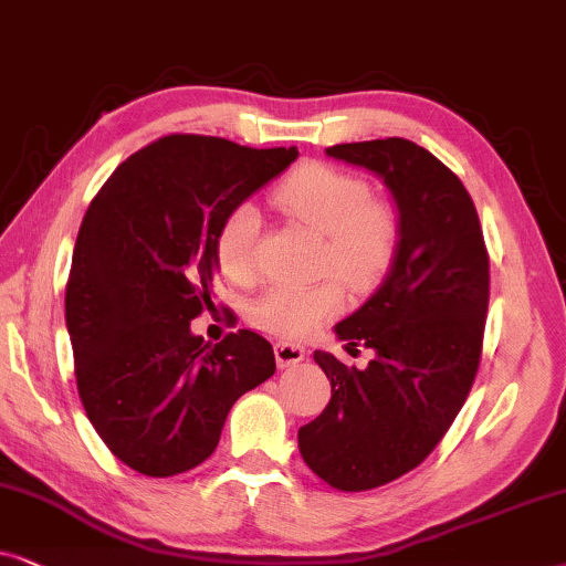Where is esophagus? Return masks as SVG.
Returning <instances> with one entry per match:
<instances>
[{"mask_svg": "<svg viewBox=\"0 0 566 566\" xmlns=\"http://www.w3.org/2000/svg\"><path fill=\"white\" fill-rule=\"evenodd\" d=\"M274 354H276V365L282 367H295L297 361L305 359V349L300 344H292V342H279L274 346Z\"/></svg>", "mask_w": 566, "mask_h": 566, "instance_id": "34e87169", "label": "esophagus"}]
</instances>
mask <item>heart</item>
Here are the masks:
<instances>
[{"label": "heart", "instance_id": "obj_1", "mask_svg": "<svg viewBox=\"0 0 566 566\" xmlns=\"http://www.w3.org/2000/svg\"><path fill=\"white\" fill-rule=\"evenodd\" d=\"M370 196L367 180L354 172L307 163L279 184L274 201L292 220L323 235V269L342 276L352 290H370L388 274L401 238L394 209ZM259 232L261 217L253 205L232 207L217 230V261L235 282L253 276ZM342 307V284L328 276L315 284H276L266 290L253 303L251 321L274 336L303 338Z\"/></svg>", "mask_w": 566, "mask_h": 566}]
</instances>
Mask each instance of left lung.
I'll return each mask as SVG.
<instances>
[{
  "label": "left lung",
  "mask_w": 566,
  "mask_h": 566,
  "mask_svg": "<svg viewBox=\"0 0 566 566\" xmlns=\"http://www.w3.org/2000/svg\"><path fill=\"white\" fill-rule=\"evenodd\" d=\"M326 155L375 172L401 228L388 276L334 328L346 349L367 346L375 357L357 370L315 352L331 401L297 432L315 476L365 492L417 469L465 403L484 342L489 255L461 178L424 147L390 137Z\"/></svg>",
  "instance_id": "obj_1"
}]
</instances>
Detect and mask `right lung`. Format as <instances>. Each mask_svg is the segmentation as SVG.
<instances>
[{
  "instance_id": "1",
  "label": "right lung",
  "mask_w": 566,
  "mask_h": 566,
  "mask_svg": "<svg viewBox=\"0 0 566 566\" xmlns=\"http://www.w3.org/2000/svg\"><path fill=\"white\" fill-rule=\"evenodd\" d=\"M295 160L297 147L170 134L120 163L90 205L66 331L87 419L129 469L165 479L205 463L232 403L274 375L263 336L240 328L212 346L191 321L212 307L224 214Z\"/></svg>"
}]
</instances>
